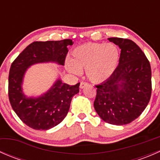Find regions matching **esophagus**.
<instances>
[{"instance_id":"obj_1","label":"esophagus","mask_w":160,"mask_h":160,"mask_svg":"<svg viewBox=\"0 0 160 160\" xmlns=\"http://www.w3.org/2000/svg\"><path fill=\"white\" fill-rule=\"evenodd\" d=\"M88 83H86V82H81L80 84V89H83V88H84L85 87L88 86Z\"/></svg>"}]
</instances>
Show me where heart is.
Here are the masks:
<instances>
[{
  "label": "heart",
  "mask_w": 160,
  "mask_h": 160,
  "mask_svg": "<svg viewBox=\"0 0 160 160\" xmlns=\"http://www.w3.org/2000/svg\"><path fill=\"white\" fill-rule=\"evenodd\" d=\"M119 60L120 50L114 43H86L72 50V59L67 60L66 67L75 74L86 70L90 81L101 83L112 76Z\"/></svg>",
  "instance_id": "1"
}]
</instances>
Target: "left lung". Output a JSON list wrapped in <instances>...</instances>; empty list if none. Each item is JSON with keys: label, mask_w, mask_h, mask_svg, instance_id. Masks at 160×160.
<instances>
[{"label": "left lung", "mask_w": 160, "mask_h": 160, "mask_svg": "<svg viewBox=\"0 0 160 160\" xmlns=\"http://www.w3.org/2000/svg\"><path fill=\"white\" fill-rule=\"evenodd\" d=\"M121 49L118 66L111 77L96 85L93 106L103 121L129 124L147 107L152 93V72L145 53L132 40L109 38Z\"/></svg>", "instance_id": "1"}]
</instances>
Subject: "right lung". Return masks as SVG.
<instances>
[{"label":"right lung","instance_id":"1","mask_svg":"<svg viewBox=\"0 0 160 160\" xmlns=\"http://www.w3.org/2000/svg\"><path fill=\"white\" fill-rule=\"evenodd\" d=\"M71 39L34 42L27 46L11 66L8 97L19 118L35 130H48L59 125L67 116L72 97L79 93L80 83L73 86L57 80L50 89L38 98H27L22 92V81L27 69L33 64L54 62L64 66L72 46Z\"/></svg>","mask_w":160,"mask_h":160}]
</instances>
